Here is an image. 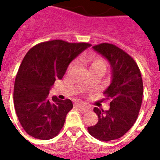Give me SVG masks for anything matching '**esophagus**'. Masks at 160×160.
<instances>
[{
  "label": "esophagus",
  "mask_w": 160,
  "mask_h": 160,
  "mask_svg": "<svg viewBox=\"0 0 160 160\" xmlns=\"http://www.w3.org/2000/svg\"><path fill=\"white\" fill-rule=\"evenodd\" d=\"M75 107L77 108H78V109H79L80 111L82 112V113H85V112L88 111V110H89V108L86 107L84 104H83V103H81V102L76 103Z\"/></svg>",
  "instance_id": "1"
}]
</instances>
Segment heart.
<instances>
[{
  "label": "heart",
  "instance_id": "b5f03b06",
  "mask_svg": "<svg viewBox=\"0 0 160 160\" xmlns=\"http://www.w3.org/2000/svg\"><path fill=\"white\" fill-rule=\"evenodd\" d=\"M72 66V65H71V66ZM96 66H103V67H105L104 61H103L101 58H99V57L93 58L92 62H91V67H96Z\"/></svg>",
  "mask_w": 160,
  "mask_h": 160
}]
</instances>
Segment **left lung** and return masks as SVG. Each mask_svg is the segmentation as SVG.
Returning a JSON list of instances; mask_svg holds the SVG:
<instances>
[{
  "mask_svg": "<svg viewBox=\"0 0 160 160\" xmlns=\"http://www.w3.org/2000/svg\"><path fill=\"white\" fill-rule=\"evenodd\" d=\"M93 49L110 64L111 83L103 94L111 102L108 110L94 108L98 122L88 130L95 138L108 142L120 138L135 123L142 104L143 80L137 63L122 49L107 43Z\"/></svg>",
  "mask_w": 160,
  "mask_h": 160,
  "instance_id": "obj_1",
  "label": "left lung"
}]
</instances>
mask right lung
<instances>
[{"instance_id":"right-lung-1","label":"right lung","mask_w":160,"mask_h":160,"mask_svg":"<svg viewBox=\"0 0 160 160\" xmlns=\"http://www.w3.org/2000/svg\"><path fill=\"white\" fill-rule=\"evenodd\" d=\"M90 46L52 40L27 52L15 80L14 104L21 125L30 136L48 140L59 133L72 102L69 99L50 98V89L55 80L63 78L69 64Z\"/></svg>"}]
</instances>
